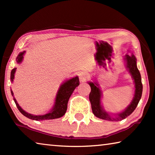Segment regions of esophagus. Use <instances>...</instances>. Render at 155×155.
<instances>
[{
	"label": "esophagus",
	"mask_w": 155,
	"mask_h": 155,
	"mask_svg": "<svg viewBox=\"0 0 155 155\" xmlns=\"http://www.w3.org/2000/svg\"><path fill=\"white\" fill-rule=\"evenodd\" d=\"M89 77V75L86 72H81L79 74V79L81 82H83V81H85Z\"/></svg>",
	"instance_id": "34e87169"
}]
</instances>
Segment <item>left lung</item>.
Segmentation results:
<instances>
[{
  "label": "left lung",
  "instance_id": "left-lung-1",
  "mask_svg": "<svg viewBox=\"0 0 155 155\" xmlns=\"http://www.w3.org/2000/svg\"><path fill=\"white\" fill-rule=\"evenodd\" d=\"M124 60L126 62V68L134 81L135 88L134 97L129 105L124 111L118 114H109L104 109L101 104L102 91L98 83L97 82V81H94V82H88L91 87V92L89 96V98L91 103V109L94 115L98 118L116 122L124 120L134 111L140 101L142 94L143 86L141 83L140 72L137 67V59L134 54L132 53L131 55H128V54H126Z\"/></svg>",
  "mask_w": 155,
  "mask_h": 155
}]
</instances>
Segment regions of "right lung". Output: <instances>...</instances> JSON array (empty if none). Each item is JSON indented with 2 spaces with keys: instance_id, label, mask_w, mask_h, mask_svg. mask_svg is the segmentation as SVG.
<instances>
[{
  "instance_id": "1",
  "label": "right lung",
  "mask_w": 155,
  "mask_h": 155,
  "mask_svg": "<svg viewBox=\"0 0 155 155\" xmlns=\"http://www.w3.org/2000/svg\"><path fill=\"white\" fill-rule=\"evenodd\" d=\"M25 53V51L20 52L16 58L17 64H20L22 63L23 59H24L23 55H24ZM15 71H16V68H14L11 72V77H10V79H11V81L12 83L14 79ZM78 85H79V79H78V77H77V76L75 77L70 78V79L65 81V82L63 83L61 85H60L59 90L57 91L55 100H54V105L52 107V109L50 110V111L48 113H47V114L40 115H35L28 114V113L26 112L25 110H23L21 108V107L19 104H18V103H17V101L14 97V93H13V91L12 90L11 93L13 97H14V101L15 102V103L16 104L18 109L20 111L21 114L31 120H36V121H40V120L59 118V117L64 116L65 112H66L68 103V101H69L70 97L71 96L73 91H74L76 87H78Z\"/></svg>"
}]
</instances>
